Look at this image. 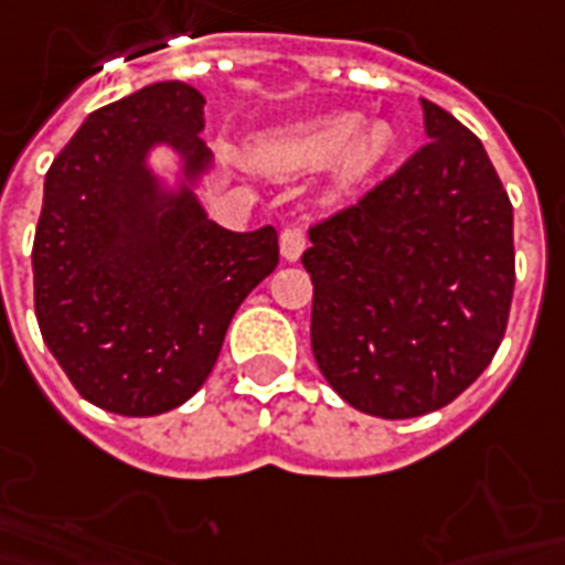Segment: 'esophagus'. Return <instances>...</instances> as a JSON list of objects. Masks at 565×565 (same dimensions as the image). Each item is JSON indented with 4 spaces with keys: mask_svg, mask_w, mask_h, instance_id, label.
<instances>
[{
    "mask_svg": "<svg viewBox=\"0 0 565 565\" xmlns=\"http://www.w3.org/2000/svg\"><path fill=\"white\" fill-rule=\"evenodd\" d=\"M305 245H308V236H305L302 227H287L281 233V257L284 260L296 263L302 257Z\"/></svg>",
    "mask_w": 565,
    "mask_h": 565,
    "instance_id": "esophagus-1",
    "label": "esophagus"
}]
</instances>
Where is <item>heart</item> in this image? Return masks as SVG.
<instances>
[{"mask_svg": "<svg viewBox=\"0 0 565 565\" xmlns=\"http://www.w3.org/2000/svg\"><path fill=\"white\" fill-rule=\"evenodd\" d=\"M359 125H362L359 113H329L311 122L290 125L260 137L254 146V158L278 173L317 170L338 161L347 179H359L367 170H374L392 146V134L383 122L367 128Z\"/></svg>", "mask_w": 565, "mask_h": 565, "instance_id": "1", "label": "heart"}]
</instances>
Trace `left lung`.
Masks as SVG:
<instances>
[{
  "instance_id": "8db88e82",
  "label": "left lung",
  "mask_w": 565,
  "mask_h": 565,
  "mask_svg": "<svg viewBox=\"0 0 565 565\" xmlns=\"http://www.w3.org/2000/svg\"><path fill=\"white\" fill-rule=\"evenodd\" d=\"M428 143L308 230L311 350L380 419L440 411L491 365L515 290L512 203L482 140L422 98Z\"/></svg>"
}]
</instances>
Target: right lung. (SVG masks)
Listing matches in <instances>:
<instances>
[{
	"instance_id": "add662e5",
	"label": "right lung",
	"mask_w": 565,
	"mask_h": 565,
	"mask_svg": "<svg viewBox=\"0 0 565 565\" xmlns=\"http://www.w3.org/2000/svg\"><path fill=\"white\" fill-rule=\"evenodd\" d=\"M203 95L164 81L86 116L44 179L32 245L44 344L83 398L119 416L185 404L215 367L242 299L278 266L275 227L233 233L194 194L212 152ZM170 145L167 192L145 158Z\"/></svg>"
}]
</instances>
